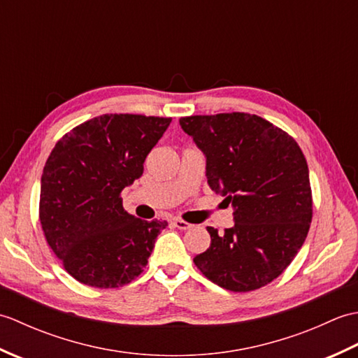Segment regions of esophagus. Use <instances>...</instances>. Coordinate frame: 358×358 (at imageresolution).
<instances>
[{
  "label": "esophagus",
  "instance_id": "obj_1",
  "mask_svg": "<svg viewBox=\"0 0 358 358\" xmlns=\"http://www.w3.org/2000/svg\"><path fill=\"white\" fill-rule=\"evenodd\" d=\"M173 226L178 227V229H181V231L191 229V227H192L191 223H187V222H185V220H181V218H175L173 220Z\"/></svg>",
  "mask_w": 358,
  "mask_h": 358
}]
</instances>
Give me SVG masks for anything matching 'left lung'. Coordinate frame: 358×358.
Listing matches in <instances>:
<instances>
[{
	"mask_svg": "<svg viewBox=\"0 0 358 358\" xmlns=\"http://www.w3.org/2000/svg\"><path fill=\"white\" fill-rule=\"evenodd\" d=\"M206 157L212 191L234 208V226L208 227L194 258L203 275L234 292L255 291L283 272L308 237L313 192L306 158L291 135L245 112L180 118Z\"/></svg>",
	"mask_w": 358,
	"mask_h": 358,
	"instance_id": "8db88e82",
	"label": "left lung"
}]
</instances>
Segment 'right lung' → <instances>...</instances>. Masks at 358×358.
Returning a JSON list of instances; mask_svg holds the SVG:
<instances>
[{"label":"right lung","instance_id":"obj_1","mask_svg":"<svg viewBox=\"0 0 358 358\" xmlns=\"http://www.w3.org/2000/svg\"><path fill=\"white\" fill-rule=\"evenodd\" d=\"M172 118L106 113L59 140L41 175L40 222L50 249L80 283L109 289L146 268L167 222L127 214L121 191L143 175V163Z\"/></svg>","mask_w":358,"mask_h":358}]
</instances>
